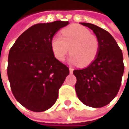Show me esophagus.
I'll return each mask as SVG.
<instances>
[{
    "label": "esophagus",
    "instance_id": "obj_1",
    "mask_svg": "<svg viewBox=\"0 0 129 129\" xmlns=\"http://www.w3.org/2000/svg\"><path fill=\"white\" fill-rule=\"evenodd\" d=\"M69 70H70V73H72V72H73V70H74V69H73L72 67H70Z\"/></svg>",
    "mask_w": 129,
    "mask_h": 129
}]
</instances>
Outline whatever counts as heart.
Returning <instances> with one entry per match:
<instances>
[{"label": "heart", "instance_id": "obj_1", "mask_svg": "<svg viewBox=\"0 0 129 129\" xmlns=\"http://www.w3.org/2000/svg\"><path fill=\"white\" fill-rule=\"evenodd\" d=\"M51 48L58 60L63 61L70 51V62L85 67L96 59L100 44L98 38L86 28L72 24L63 28L61 35L56 34L52 37Z\"/></svg>", "mask_w": 129, "mask_h": 129}]
</instances>
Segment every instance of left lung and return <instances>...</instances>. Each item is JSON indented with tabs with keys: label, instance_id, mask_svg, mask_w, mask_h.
Instances as JSON below:
<instances>
[{
	"label": "left lung",
	"instance_id": "8db88e82",
	"mask_svg": "<svg viewBox=\"0 0 129 129\" xmlns=\"http://www.w3.org/2000/svg\"><path fill=\"white\" fill-rule=\"evenodd\" d=\"M92 30L100 44L96 59L85 69L75 70L76 93L85 105L101 108L116 96L124 71L121 49L105 29L89 23H80Z\"/></svg>",
	"mask_w": 129,
	"mask_h": 129
}]
</instances>
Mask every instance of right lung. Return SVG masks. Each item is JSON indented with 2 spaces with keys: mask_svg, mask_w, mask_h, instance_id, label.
<instances>
[{
  "mask_svg": "<svg viewBox=\"0 0 129 129\" xmlns=\"http://www.w3.org/2000/svg\"><path fill=\"white\" fill-rule=\"evenodd\" d=\"M69 21L37 23L19 36L10 49L7 73L15 98L28 110L42 112L55 103L69 68L57 59L51 40Z\"/></svg>",
  "mask_w": 129,
  "mask_h": 129,
  "instance_id": "obj_1",
  "label": "right lung"
}]
</instances>
